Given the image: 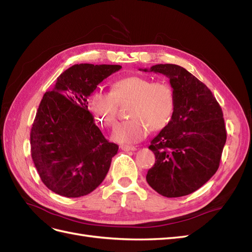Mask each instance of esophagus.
Masks as SVG:
<instances>
[{
  "instance_id": "1",
  "label": "esophagus",
  "mask_w": 252,
  "mask_h": 252,
  "mask_svg": "<svg viewBox=\"0 0 252 252\" xmlns=\"http://www.w3.org/2000/svg\"><path fill=\"white\" fill-rule=\"evenodd\" d=\"M120 148L124 151H134L135 150L134 146H129V145H121Z\"/></svg>"
}]
</instances>
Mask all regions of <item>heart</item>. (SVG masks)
<instances>
[{
  "label": "heart",
  "instance_id": "heart-1",
  "mask_svg": "<svg viewBox=\"0 0 252 252\" xmlns=\"http://www.w3.org/2000/svg\"><path fill=\"white\" fill-rule=\"evenodd\" d=\"M129 103L127 114L130 120L118 124L111 138L119 143L132 144L142 141L149 132L162 130L169 124L175 109L172 87L166 82L131 75L114 82L111 93L95 91L89 98V108L106 127L116 124L119 105Z\"/></svg>",
  "mask_w": 252,
  "mask_h": 252
}]
</instances>
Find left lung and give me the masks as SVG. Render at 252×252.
<instances>
[{"mask_svg":"<svg viewBox=\"0 0 252 252\" xmlns=\"http://www.w3.org/2000/svg\"><path fill=\"white\" fill-rule=\"evenodd\" d=\"M143 71L166 75L175 96L171 121L150 143L156 163L146 181L166 197L190 194L220 166L227 139L222 108L210 89L185 68L158 64Z\"/></svg>","mask_w":252,"mask_h":252,"instance_id":"obj_1","label":"left lung"}]
</instances>
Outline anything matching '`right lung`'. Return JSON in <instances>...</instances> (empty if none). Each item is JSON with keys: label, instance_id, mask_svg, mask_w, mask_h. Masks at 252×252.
Listing matches in <instances>:
<instances>
[{"label": "right lung", "instance_id": "1", "mask_svg": "<svg viewBox=\"0 0 252 252\" xmlns=\"http://www.w3.org/2000/svg\"><path fill=\"white\" fill-rule=\"evenodd\" d=\"M120 65L68 68L44 94L30 132L32 157L44 185L66 197L86 195L101 184L119 146L105 139L88 110V96Z\"/></svg>", "mask_w": 252, "mask_h": 252}]
</instances>
